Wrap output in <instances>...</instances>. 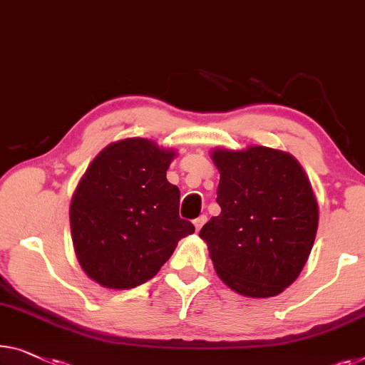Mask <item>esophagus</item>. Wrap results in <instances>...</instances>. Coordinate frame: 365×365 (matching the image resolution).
Masks as SVG:
<instances>
[{
    "mask_svg": "<svg viewBox=\"0 0 365 365\" xmlns=\"http://www.w3.org/2000/svg\"><path fill=\"white\" fill-rule=\"evenodd\" d=\"M206 220H208V217H206V215H201V216H198L197 220L193 221V225H195V230L200 231V230H201V226H203L205 222H206Z\"/></svg>",
    "mask_w": 365,
    "mask_h": 365,
    "instance_id": "obj_1",
    "label": "esophagus"
}]
</instances>
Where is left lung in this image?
I'll return each instance as SVG.
<instances>
[{
	"instance_id": "1",
	"label": "left lung",
	"mask_w": 365,
	"mask_h": 365,
	"mask_svg": "<svg viewBox=\"0 0 365 365\" xmlns=\"http://www.w3.org/2000/svg\"><path fill=\"white\" fill-rule=\"evenodd\" d=\"M221 213L201 227L215 270L249 298L275 297L300 275L318 231V201L290 152L215 148Z\"/></svg>"
}]
</instances>
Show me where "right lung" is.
Returning a JSON list of instances; mask_svg holds the SVG:
<instances>
[{"mask_svg":"<svg viewBox=\"0 0 365 365\" xmlns=\"http://www.w3.org/2000/svg\"><path fill=\"white\" fill-rule=\"evenodd\" d=\"M172 148L128 138L108 144L86 168L70 203L80 267L110 290L150 280L195 226L180 220V190L167 180Z\"/></svg>","mask_w":365,"mask_h":365,"instance_id":"1","label":"right lung"}]
</instances>
